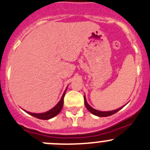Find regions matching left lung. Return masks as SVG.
<instances>
[{
	"label": "left lung",
	"mask_w": 150,
	"mask_h": 150,
	"mask_svg": "<svg viewBox=\"0 0 150 150\" xmlns=\"http://www.w3.org/2000/svg\"><path fill=\"white\" fill-rule=\"evenodd\" d=\"M84 99H85V107L87 108V109H88V110H89L92 114H93V115H96V116H99V117H106V116H110V115H113L114 113H115V112H117L118 111H119L121 109H122V108L125 106V105H124V106L121 107V108H118V109H116V110H114L100 111V110H97L94 109V108H93L92 107H91L89 105H88V103L87 102L85 96H84Z\"/></svg>",
	"instance_id": "1"
}]
</instances>
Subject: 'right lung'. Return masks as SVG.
<instances>
[{"label":"right lung","mask_w":150,"mask_h":150,"mask_svg":"<svg viewBox=\"0 0 150 150\" xmlns=\"http://www.w3.org/2000/svg\"><path fill=\"white\" fill-rule=\"evenodd\" d=\"M68 88V87H67ZM67 88L65 89V91H64L63 94L62 96V98L61 99L59 100V102L55 105L54 107L53 108H51V110H49L48 111H46L45 112H41V113H35V112H28V111L25 110V112H26L27 113L30 114L32 116L35 117V118H38L39 119H42V120H48L50 119H52L54 118V116H56L59 113V112L61 111L62 110V106H63V102H64V96H65V91H67Z\"/></svg>","instance_id":"right-lung-1"}]
</instances>
